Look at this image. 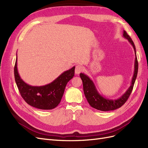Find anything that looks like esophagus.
Instances as JSON below:
<instances>
[{"instance_id":"1","label":"esophagus","mask_w":148,"mask_h":148,"mask_svg":"<svg viewBox=\"0 0 148 148\" xmlns=\"http://www.w3.org/2000/svg\"><path fill=\"white\" fill-rule=\"evenodd\" d=\"M83 70V66L80 65H78L75 66V74L78 75L80 73L82 72V71Z\"/></svg>"}]
</instances>
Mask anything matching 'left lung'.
Segmentation results:
<instances>
[{"mask_svg":"<svg viewBox=\"0 0 148 148\" xmlns=\"http://www.w3.org/2000/svg\"><path fill=\"white\" fill-rule=\"evenodd\" d=\"M123 36L125 39H127L133 46L135 53V65H134V66H134V72L131 84L122 96H120L118 99H110L104 97L98 92L95 83H94L92 80L88 76L82 73L79 74L80 78H81L83 82V91L85 97H86L89 105L97 110L101 111H109L119 108L121 106H122L125 102L127 101L133 90L134 84H135L137 77L138 70V63L136 57V48L132 39L125 30H123Z\"/></svg>","mask_w":148,"mask_h":148,"instance_id":"8db88e82","label":"left lung"}]
</instances>
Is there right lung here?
<instances>
[{
  "mask_svg": "<svg viewBox=\"0 0 148 148\" xmlns=\"http://www.w3.org/2000/svg\"><path fill=\"white\" fill-rule=\"evenodd\" d=\"M75 68L65 71L51 83L34 86L26 83L20 77L17 69V55L14 67L15 82L23 99L35 108L42 110L54 109L59 104L66 85L75 75Z\"/></svg>",
  "mask_w": 148,
  "mask_h": 148,
  "instance_id": "add662e5",
  "label": "right lung"
}]
</instances>
